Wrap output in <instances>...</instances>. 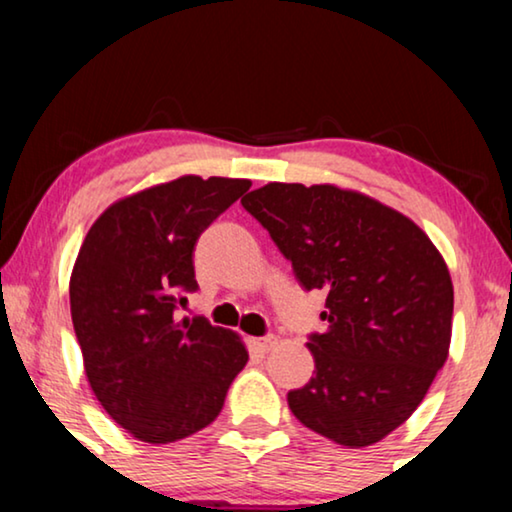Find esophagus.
<instances>
[{"label": "esophagus", "instance_id": "obj_1", "mask_svg": "<svg viewBox=\"0 0 512 512\" xmlns=\"http://www.w3.org/2000/svg\"><path fill=\"white\" fill-rule=\"evenodd\" d=\"M251 345H254V349H258V352H270L272 347L277 345V338L275 335H265V338H254L251 340Z\"/></svg>", "mask_w": 512, "mask_h": 512}]
</instances>
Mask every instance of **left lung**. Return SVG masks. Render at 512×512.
I'll list each match as a JSON object with an SVG mask.
<instances>
[{
	"label": "left lung",
	"mask_w": 512,
	"mask_h": 512,
	"mask_svg": "<svg viewBox=\"0 0 512 512\" xmlns=\"http://www.w3.org/2000/svg\"><path fill=\"white\" fill-rule=\"evenodd\" d=\"M328 321L314 377L289 391L300 424L333 443H380L424 401L450 354L454 289L429 235L380 200L333 184H265L242 198Z\"/></svg>",
	"instance_id": "obj_1"
}]
</instances>
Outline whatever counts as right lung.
Instances as JSON below:
<instances>
[{"label":"right lung","instance_id":"add662e5","mask_svg":"<svg viewBox=\"0 0 512 512\" xmlns=\"http://www.w3.org/2000/svg\"><path fill=\"white\" fill-rule=\"evenodd\" d=\"M249 179L184 177L116 200L90 226L69 279V307L90 389L130 436L167 445L219 417L247 366L240 335L177 319L195 291L193 249Z\"/></svg>","mask_w":512,"mask_h":512}]
</instances>
